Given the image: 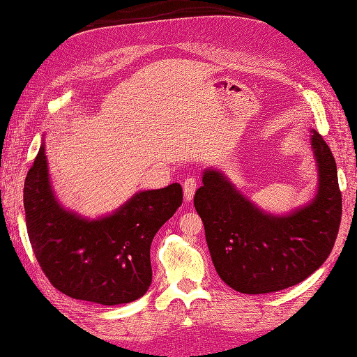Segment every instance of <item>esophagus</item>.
Wrapping results in <instances>:
<instances>
[{"mask_svg":"<svg viewBox=\"0 0 357 357\" xmlns=\"http://www.w3.org/2000/svg\"><path fill=\"white\" fill-rule=\"evenodd\" d=\"M197 186H199V178L195 176H188L183 180V191H185L186 202H189L194 197V192L195 189H197Z\"/></svg>","mask_w":357,"mask_h":357,"instance_id":"1","label":"esophagus"}]
</instances>
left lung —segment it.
<instances>
[{"mask_svg": "<svg viewBox=\"0 0 357 357\" xmlns=\"http://www.w3.org/2000/svg\"><path fill=\"white\" fill-rule=\"evenodd\" d=\"M319 185L308 205L275 215L245 197L219 169H205L194 206L205 225L211 259L220 279L245 294L297 285L328 259L336 242L342 194L334 157L311 130Z\"/></svg>", "mask_w": 357, "mask_h": 357, "instance_id": "1", "label": "left lung"}]
</instances>
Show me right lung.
Returning a JSON list of instances; mask_svg holds the SVG:
<instances>
[{
  "mask_svg": "<svg viewBox=\"0 0 357 357\" xmlns=\"http://www.w3.org/2000/svg\"><path fill=\"white\" fill-rule=\"evenodd\" d=\"M183 202L178 183L134 194L112 214L86 219L64 208L50 185L45 142L24 181L29 240L43 273L72 299L129 303L152 282L151 243Z\"/></svg>",
  "mask_w": 357,
  "mask_h": 357,
  "instance_id": "add662e5",
  "label": "right lung"
}]
</instances>
